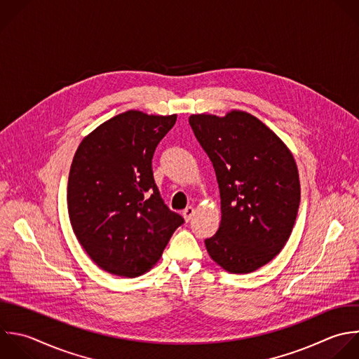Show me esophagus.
<instances>
[{
    "mask_svg": "<svg viewBox=\"0 0 359 359\" xmlns=\"http://www.w3.org/2000/svg\"><path fill=\"white\" fill-rule=\"evenodd\" d=\"M194 215H195V209H194L192 206H188V208H185V209L182 210V217H184L187 222H189Z\"/></svg>",
    "mask_w": 359,
    "mask_h": 359,
    "instance_id": "esophagus-1",
    "label": "esophagus"
}]
</instances>
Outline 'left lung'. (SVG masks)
Instances as JSON below:
<instances>
[{
    "label": "left lung",
    "mask_w": 359,
    "mask_h": 359,
    "mask_svg": "<svg viewBox=\"0 0 359 359\" xmlns=\"http://www.w3.org/2000/svg\"><path fill=\"white\" fill-rule=\"evenodd\" d=\"M189 125L219 184L222 220L205 240L210 258L230 273L268 264L286 244L300 202L297 165L286 144L254 115L198 114Z\"/></svg>",
    "instance_id": "1"
}]
</instances>
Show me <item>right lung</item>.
<instances>
[{
  "label": "right lung",
  "mask_w": 359,
  "mask_h": 359,
  "mask_svg": "<svg viewBox=\"0 0 359 359\" xmlns=\"http://www.w3.org/2000/svg\"><path fill=\"white\" fill-rule=\"evenodd\" d=\"M177 115L126 111L80 143L69 174L67 208L90 258L116 276L136 278L161 258L184 219L163 202L151 160Z\"/></svg>",
  "instance_id": "add662e5"
}]
</instances>
